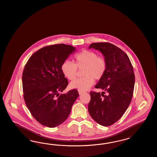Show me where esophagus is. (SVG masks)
Masks as SVG:
<instances>
[{
  "instance_id": "obj_1",
  "label": "esophagus",
  "mask_w": 157,
  "mask_h": 157,
  "mask_svg": "<svg viewBox=\"0 0 157 157\" xmlns=\"http://www.w3.org/2000/svg\"><path fill=\"white\" fill-rule=\"evenodd\" d=\"M78 92H79V94H83L84 93V92H83V91H81V90H79L78 91Z\"/></svg>"
}]
</instances>
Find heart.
<instances>
[{
	"label": "heart",
	"instance_id": "b5f03b06",
	"mask_svg": "<svg viewBox=\"0 0 157 157\" xmlns=\"http://www.w3.org/2000/svg\"><path fill=\"white\" fill-rule=\"evenodd\" d=\"M74 63L65 61L62 63L61 71L63 75L70 81L75 78L78 69H82L81 78L76 79L70 83V87L81 91L86 90L96 81L101 79L106 72V59L98 56L94 51L84 50L74 56Z\"/></svg>",
	"mask_w": 157,
	"mask_h": 157
}]
</instances>
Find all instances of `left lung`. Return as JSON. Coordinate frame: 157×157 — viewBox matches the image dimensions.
Returning a JSON list of instances; mask_svg holds the SVG:
<instances>
[{
	"label": "left lung",
	"mask_w": 157,
	"mask_h": 157,
	"mask_svg": "<svg viewBox=\"0 0 157 157\" xmlns=\"http://www.w3.org/2000/svg\"><path fill=\"white\" fill-rule=\"evenodd\" d=\"M89 48L100 51L107 67L105 75L95 86L105 92H90L88 111L98 123L109 126L123 116L132 101L135 83L134 69L127 55L113 44L95 43Z\"/></svg>",
	"instance_id": "8db88e82"
}]
</instances>
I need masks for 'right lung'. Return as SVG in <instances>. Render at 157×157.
Wrapping results in <instances>:
<instances>
[{
	"label": "right lung",
	"instance_id": "1",
	"mask_svg": "<svg viewBox=\"0 0 157 157\" xmlns=\"http://www.w3.org/2000/svg\"><path fill=\"white\" fill-rule=\"evenodd\" d=\"M75 48L64 44L41 48L26 63L22 75L23 97L33 117L42 125L56 127L68 118L79 96L74 89L59 94L68 81L61 65Z\"/></svg>",
	"mask_w": 157,
	"mask_h": 157
}]
</instances>
